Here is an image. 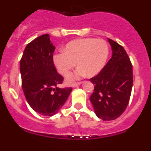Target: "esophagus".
<instances>
[{"instance_id": "obj_1", "label": "esophagus", "mask_w": 151, "mask_h": 151, "mask_svg": "<svg viewBox=\"0 0 151 151\" xmlns=\"http://www.w3.org/2000/svg\"><path fill=\"white\" fill-rule=\"evenodd\" d=\"M82 84V82H75V83H73V85H72V87L73 88H75V87H77V86H78V85H80Z\"/></svg>"}]
</instances>
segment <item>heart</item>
Instances as JSON below:
<instances>
[{"label":"heart","mask_w":151,"mask_h":151,"mask_svg":"<svg viewBox=\"0 0 151 151\" xmlns=\"http://www.w3.org/2000/svg\"><path fill=\"white\" fill-rule=\"evenodd\" d=\"M109 55V47L105 41L94 38L77 39L65 46L63 51L56 53L53 61L57 71L67 76L77 65L79 67L68 77V82L85 76H94L101 71Z\"/></svg>","instance_id":"heart-1"}]
</instances>
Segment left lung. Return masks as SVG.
<instances>
[{
  "label": "left lung",
  "instance_id": "1",
  "mask_svg": "<svg viewBox=\"0 0 151 151\" xmlns=\"http://www.w3.org/2000/svg\"><path fill=\"white\" fill-rule=\"evenodd\" d=\"M112 57L96 76L90 78L94 85L90 101L95 114L104 121L114 120L125 111L133 85L132 65L125 49L108 38Z\"/></svg>",
  "mask_w": 151,
  "mask_h": 151
}]
</instances>
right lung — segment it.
<instances>
[{
  "label": "right lung",
  "instance_id": "1",
  "mask_svg": "<svg viewBox=\"0 0 151 151\" xmlns=\"http://www.w3.org/2000/svg\"><path fill=\"white\" fill-rule=\"evenodd\" d=\"M55 47L48 34L28 44L20 60L22 87L29 106L36 113L51 116L60 110L72 88H59L63 78L53 61Z\"/></svg>",
  "mask_w": 151,
  "mask_h": 151
}]
</instances>
